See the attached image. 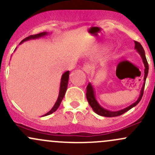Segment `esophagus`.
I'll return each mask as SVG.
<instances>
[{"mask_svg":"<svg viewBox=\"0 0 155 155\" xmlns=\"http://www.w3.org/2000/svg\"><path fill=\"white\" fill-rule=\"evenodd\" d=\"M82 69H83V71H84L85 73H87V74H91L92 73L91 66L90 65V64H84V65L83 66Z\"/></svg>","mask_w":155,"mask_h":155,"instance_id":"esophagus-1","label":"esophagus"}]
</instances>
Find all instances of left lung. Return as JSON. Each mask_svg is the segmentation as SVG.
I'll use <instances>...</instances> for the list:
<instances>
[{"mask_svg": "<svg viewBox=\"0 0 155 155\" xmlns=\"http://www.w3.org/2000/svg\"><path fill=\"white\" fill-rule=\"evenodd\" d=\"M135 48L137 50V51L138 52V54H140L141 58H142L143 62L144 64V67H145V69H144V82L143 84L142 88H141L140 96H139V98H137V101H135V103H133L132 104H131L130 106L127 107L123 110H118V111H110V110H107V109H104L101 105L98 104V101H96V96H95V91L94 88H93V85H92L91 83H89L87 84V93H86V97L87 99L88 103L91 105V107L93 109V111L95 112L98 115H101V116L104 117H116L119 116V115H122V114L125 113L126 112H127L128 110H130V109H132L134 107H135L136 105L137 104L142 98L143 94V90L144 87H145V83H146V79H147V77L148 76V73H149V64H148L147 58H146L145 55V51H144L143 48L142 47V45H140V42L135 41Z\"/></svg>", "mask_w": 155, "mask_h": 155, "instance_id": "8db88e82", "label": "left lung"}]
</instances>
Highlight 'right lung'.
Returning a JSON list of instances; mask_svg holds the SVG:
<instances>
[{
    "label": "right lung",
    "instance_id": "add662e5",
    "mask_svg": "<svg viewBox=\"0 0 155 155\" xmlns=\"http://www.w3.org/2000/svg\"><path fill=\"white\" fill-rule=\"evenodd\" d=\"M48 35V33L46 31H45V32H42V33H40V34H37V35H30V36L26 37V38L23 39V40L20 42V44L23 43V42L27 41V40L38 39V38H40V37H44V36H45V35ZM69 73H70L69 71H68L62 74V78H61L60 87H59V96H58V98H57V101H56L55 104L54 105V107H53L51 110L49 112H48L46 114H45V115H42V116H46V115H50V114H52L53 113H54V112H55L57 109H58L61 102H62V99H63L64 94H65V92H66V91H67L68 83V79H69Z\"/></svg>",
    "mask_w": 155,
    "mask_h": 155
}]
</instances>
